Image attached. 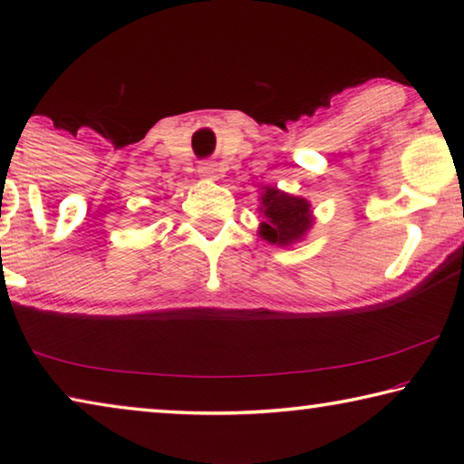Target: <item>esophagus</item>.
Listing matches in <instances>:
<instances>
[{"mask_svg": "<svg viewBox=\"0 0 464 464\" xmlns=\"http://www.w3.org/2000/svg\"><path fill=\"white\" fill-rule=\"evenodd\" d=\"M217 163L215 161H200V166H198V174L202 176V178H207V179H213V178H217Z\"/></svg>", "mask_w": 464, "mask_h": 464, "instance_id": "1", "label": "esophagus"}]
</instances>
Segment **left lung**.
Here are the masks:
<instances>
[{"instance_id": "left-lung-1", "label": "left lung", "mask_w": 464, "mask_h": 464, "mask_svg": "<svg viewBox=\"0 0 464 464\" xmlns=\"http://www.w3.org/2000/svg\"><path fill=\"white\" fill-rule=\"evenodd\" d=\"M264 217L262 237L278 246H288L301 239L304 231L311 227L309 202L304 198H296L276 190V188H266L262 196Z\"/></svg>"}]
</instances>
